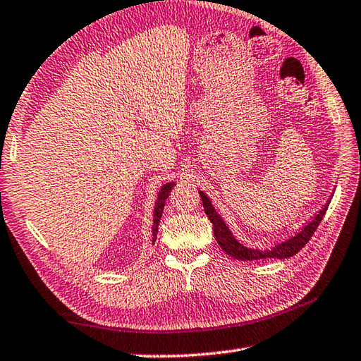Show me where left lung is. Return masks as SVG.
<instances>
[{"mask_svg":"<svg viewBox=\"0 0 361 361\" xmlns=\"http://www.w3.org/2000/svg\"><path fill=\"white\" fill-rule=\"evenodd\" d=\"M200 197H201V203H203L204 212L207 215V219L211 220L212 226H214V235L215 240L219 241L220 247L224 250L226 254L229 257L235 258V259H241V262H254V259H269V258H289L292 255H295L298 250L303 249L307 241L311 240V237L314 235L315 229L318 228V224L323 220V216L328 211V206L331 201L324 204V207L318 212L311 223H307L303 229H301L295 237H290L289 240H284L279 245L269 247V249H254V247H247L245 245L233 237V233L231 232V229L228 228V224L224 223V220L221 219V215L215 211V207L212 204V201L209 200V197L204 194L203 190H198Z\"/></svg>","mask_w":361,"mask_h":361,"instance_id":"1","label":"left lung"}]
</instances>
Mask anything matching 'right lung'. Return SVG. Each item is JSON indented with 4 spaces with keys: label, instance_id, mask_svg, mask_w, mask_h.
Wrapping results in <instances>:
<instances>
[{
    "label": "right lung",
    "instance_id": "right-lung-1",
    "mask_svg": "<svg viewBox=\"0 0 361 361\" xmlns=\"http://www.w3.org/2000/svg\"><path fill=\"white\" fill-rule=\"evenodd\" d=\"M175 186V183L171 181V183H166L161 186L160 192H158V197H157V201H155V207H154V224H152V245L157 240V233H158V224H160V220H161V215H163V209H164V204H166V200L169 198V194L172 188Z\"/></svg>",
    "mask_w": 361,
    "mask_h": 361
}]
</instances>
